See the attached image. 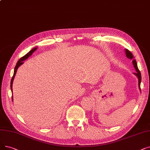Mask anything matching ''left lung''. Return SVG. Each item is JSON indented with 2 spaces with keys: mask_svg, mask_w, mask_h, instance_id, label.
Instances as JSON below:
<instances>
[{
  "mask_svg": "<svg viewBox=\"0 0 150 150\" xmlns=\"http://www.w3.org/2000/svg\"><path fill=\"white\" fill-rule=\"evenodd\" d=\"M125 52H126V57L130 59H132V63L134 65V67L136 70L137 72L134 73V75H135L137 76L138 79H139V89L141 91V89H140V83H141V80H142V77H141V74L140 71L139 70V68L137 67V62L135 61V59H134V56L132 54V53L130 51H129L127 49L125 50Z\"/></svg>",
  "mask_w": 150,
  "mask_h": 150,
  "instance_id": "1",
  "label": "left lung"
}]
</instances>
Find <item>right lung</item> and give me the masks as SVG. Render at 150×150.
<instances>
[{
	"mask_svg": "<svg viewBox=\"0 0 150 150\" xmlns=\"http://www.w3.org/2000/svg\"><path fill=\"white\" fill-rule=\"evenodd\" d=\"M37 49V47H35V48H34L32 50H31L29 53H28L26 54L25 55H24V56H23L22 57H21L20 59H19V61H18V62H17V64H16V66H15V70H14V74H13V77H12V79H11V84H10V87H11V92H12V84H13V80H14V78H15V75H16V71H17V69H18V67L21 66V65H22L23 64V61H24V60H25V59H27L29 57V56H30L32 54V53H34V52ZM12 100H13V96H12Z\"/></svg>",
	"mask_w": 150,
	"mask_h": 150,
	"instance_id": "add662e5",
	"label": "right lung"
}]
</instances>
